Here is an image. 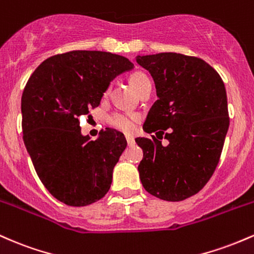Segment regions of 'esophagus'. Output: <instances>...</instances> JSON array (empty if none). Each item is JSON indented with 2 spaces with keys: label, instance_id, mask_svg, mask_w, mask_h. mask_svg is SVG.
I'll return each instance as SVG.
<instances>
[{
  "label": "esophagus",
  "instance_id": "34e87169",
  "mask_svg": "<svg viewBox=\"0 0 254 254\" xmlns=\"http://www.w3.org/2000/svg\"><path fill=\"white\" fill-rule=\"evenodd\" d=\"M126 140H127V144L128 145L134 144V138H133L132 135H126Z\"/></svg>",
  "mask_w": 254,
  "mask_h": 254
}]
</instances>
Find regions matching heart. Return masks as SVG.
Listing matches in <instances>:
<instances>
[{"label":"heart","mask_w":254,"mask_h":254,"mask_svg":"<svg viewBox=\"0 0 254 254\" xmlns=\"http://www.w3.org/2000/svg\"><path fill=\"white\" fill-rule=\"evenodd\" d=\"M149 81V78L141 72H135L129 76V84L132 89L138 91L141 87L144 82ZM135 121H138V116L136 115H126V114H119L115 113L108 118V122L109 125L116 129L122 130V132L129 133L134 129Z\"/></svg>","instance_id":"heart-1"}]
</instances>
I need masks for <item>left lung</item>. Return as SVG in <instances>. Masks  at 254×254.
Wrapping results in <instances>:
<instances>
[{
    "label": "left lung",
    "mask_w": 254,
    "mask_h": 254,
    "mask_svg": "<svg viewBox=\"0 0 254 254\" xmlns=\"http://www.w3.org/2000/svg\"><path fill=\"white\" fill-rule=\"evenodd\" d=\"M136 62L149 70L158 97L142 128L170 141L163 147L155 135L135 139L144 152L141 184L159 199L184 200L203 189L219 162L229 128L224 82L194 56L161 53Z\"/></svg>",
    "instance_id": "left-lung-1"
}]
</instances>
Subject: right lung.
<instances>
[{
  "instance_id": "add662e5",
  "label": "right lung",
  "mask_w": 254,
  "mask_h": 254,
  "mask_svg": "<svg viewBox=\"0 0 254 254\" xmlns=\"http://www.w3.org/2000/svg\"><path fill=\"white\" fill-rule=\"evenodd\" d=\"M133 67L116 54L74 50L47 59L28 79L21 97L25 146L45 189L65 205L86 206L110 189L126 139L107 128L91 140L81 134L79 119Z\"/></svg>"
}]
</instances>
